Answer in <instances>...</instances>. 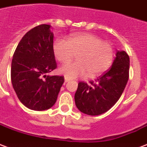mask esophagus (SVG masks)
<instances>
[{
  "mask_svg": "<svg viewBox=\"0 0 147 147\" xmlns=\"http://www.w3.org/2000/svg\"><path fill=\"white\" fill-rule=\"evenodd\" d=\"M64 80H65V83H67V82H68V81H69V78H66V77H65Z\"/></svg>",
  "mask_w": 147,
  "mask_h": 147,
  "instance_id": "obj_1",
  "label": "esophagus"
}]
</instances>
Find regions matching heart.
Returning <instances> with one entry per match:
<instances>
[{"instance_id": "1", "label": "heart", "mask_w": 147, "mask_h": 147, "mask_svg": "<svg viewBox=\"0 0 147 147\" xmlns=\"http://www.w3.org/2000/svg\"><path fill=\"white\" fill-rule=\"evenodd\" d=\"M55 57L63 63H69L77 55V63L63 65L59 74L70 79L85 77L94 78L105 72L114 59V49L98 36L84 33L68 36L67 41L57 39L53 44Z\"/></svg>"}]
</instances>
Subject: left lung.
I'll list each match as a JSON object with an SVG mask.
<instances>
[{
    "mask_svg": "<svg viewBox=\"0 0 147 147\" xmlns=\"http://www.w3.org/2000/svg\"><path fill=\"white\" fill-rule=\"evenodd\" d=\"M129 57L125 51H117L111 68L90 84L80 81L74 95L76 106L89 115L106 112L122 95L129 80Z\"/></svg>",
    "mask_w": 147,
    "mask_h": 147,
    "instance_id": "left-lung-1",
    "label": "left lung"
}]
</instances>
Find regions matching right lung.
I'll return each instance as SVG.
<instances>
[{
    "label": "right lung",
    "mask_w": 147,
    "mask_h": 147,
    "mask_svg": "<svg viewBox=\"0 0 147 147\" xmlns=\"http://www.w3.org/2000/svg\"><path fill=\"white\" fill-rule=\"evenodd\" d=\"M51 25L28 31L15 49L11 78L20 101L28 109L44 111L53 106L64 82L62 76H49L57 68Z\"/></svg>",
    "instance_id": "1"
}]
</instances>
